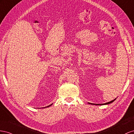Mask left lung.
<instances>
[{
  "label": "left lung",
  "mask_w": 134,
  "mask_h": 134,
  "mask_svg": "<svg viewBox=\"0 0 134 134\" xmlns=\"http://www.w3.org/2000/svg\"><path fill=\"white\" fill-rule=\"evenodd\" d=\"M116 99H116H114V100H112V101L109 102H108V103H103V104H94V103H89V104H93V105H107V104H110V103H112V102H113L114 100H115Z\"/></svg>",
  "instance_id": "left-lung-1"
}]
</instances>
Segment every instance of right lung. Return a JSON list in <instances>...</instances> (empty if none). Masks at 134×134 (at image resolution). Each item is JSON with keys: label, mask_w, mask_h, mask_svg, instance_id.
<instances>
[{"label": "right lung", "mask_w": 134, "mask_h": 134, "mask_svg": "<svg viewBox=\"0 0 134 134\" xmlns=\"http://www.w3.org/2000/svg\"><path fill=\"white\" fill-rule=\"evenodd\" d=\"M53 104V103H52V104H51V105H48V106H47V107H43V108H47V107H50V106H51Z\"/></svg>", "instance_id": "add662e5"}]
</instances>
